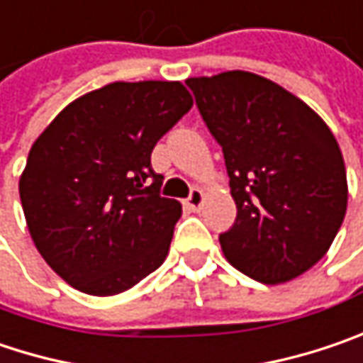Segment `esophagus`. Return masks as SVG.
<instances>
[{"instance_id":"34e87169","label":"esophagus","mask_w":363,"mask_h":363,"mask_svg":"<svg viewBox=\"0 0 363 363\" xmlns=\"http://www.w3.org/2000/svg\"><path fill=\"white\" fill-rule=\"evenodd\" d=\"M203 201H205V193H203L201 189H193L191 191V195H189V199H186V205H189V209H193V211H199L201 209Z\"/></svg>"}]
</instances>
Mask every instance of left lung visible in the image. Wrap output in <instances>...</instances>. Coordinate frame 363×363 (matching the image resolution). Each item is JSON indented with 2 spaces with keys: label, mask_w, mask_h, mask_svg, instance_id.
Returning <instances> with one entry per match:
<instances>
[{
  "label": "left lung",
  "mask_w": 363,
  "mask_h": 363,
  "mask_svg": "<svg viewBox=\"0 0 363 363\" xmlns=\"http://www.w3.org/2000/svg\"><path fill=\"white\" fill-rule=\"evenodd\" d=\"M224 150L238 216L220 245L230 265L269 284L314 267L347 211V174L329 125L304 100L250 72L189 77Z\"/></svg>",
  "instance_id": "obj_1"
}]
</instances>
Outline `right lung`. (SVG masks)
<instances>
[{
    "instance_id": "1",
    "label": "right lung",
    "mask_w": 363,
    "mask_h": 363,
    "mask_svg": "<svg viewBox=\"0 0 363 363\" xmlns=\"http://www.w3.org/2000/svg\"><path fill=\"white\" fill-rule=\"evenodd\" d=\"M191 106L181 82H113L36 138L20 201L36 250L72 288L117 296L164 263L182 205L158 195L150 158Z\"/></svg>"
}]
</instances>
